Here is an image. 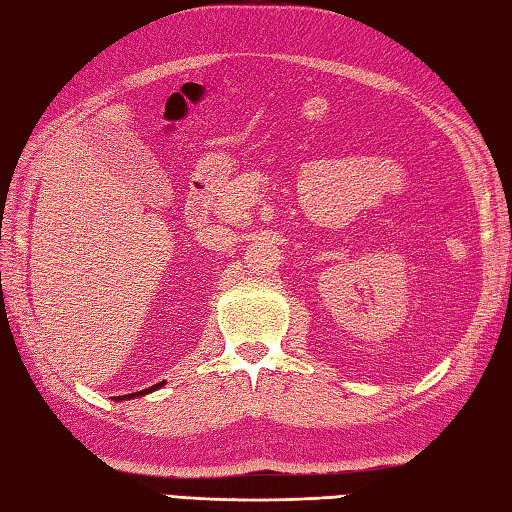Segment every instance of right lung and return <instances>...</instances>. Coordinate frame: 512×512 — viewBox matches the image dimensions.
<instances>
[{
    "mask_svg": "<svg viewBox=\"0 0 512 512\" xmlns=\"http://www.w3.org/2000/svg\"><path fill=\"white\" fill-rule=\"evenodd\" d=\"M162 385H165V381H160V383H156V385H151V388H147V390H140V392H133V394H124V397H113V399H115V401H124V399H133V397H142V394L158 390V388H162Z\"/></svg>",
    "mask_w": 512,
    "mask_h": 512,
    "instance_id": "obj_1",
    "label": "right lung"
}]
</instances>
